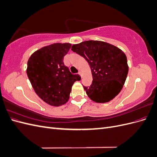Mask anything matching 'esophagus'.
Here are the masks:
<instances>
[{
    "mask_svg": "<svg viewBox=\"0 0 157 157\" xmlns=\"http://www.w3.org/2000/svg\"><path fill=\"white\" fill-rule=\"evenodd\" d=\"M78 74L81 76V77H82V71H78Z\"/></svg>",
    "mask_w": 157,
    "mask_h": 157,
    "instance_id": "34e87169",
    "label": "esophagus"
}]
</instances>
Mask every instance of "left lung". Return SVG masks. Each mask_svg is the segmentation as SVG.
I'll use <instances>...</instances> for the list:
<instances>
[{"label": "left lung", "instance_id": "8db88e82", "mask_svg": "<svg viewBox=\"0 0 157 157\" xmlns=\"http://www.w3.org/2000/svg\"><path fill=\"white\" fill-rule=\"evenodd\" d=\"M71 50L90 65L92 83L83 87L92 101L106 103L120 93L128 73L127 58L121 49L105 42L86 40L73 45Z\"/></svg>", "mask_w": 157, "mask_h": 157}]
</instances>
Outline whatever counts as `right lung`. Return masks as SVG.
<instances>
[{"label": "right lung", "mask_w": 157, "mask_h": 157, "mask_svg": "<svg viewBox=\"0 0 157 157\" xmlns=\"http://www.w3.org/2000/svg\"><path fill=\"white\" fill-rule=\"evenodd\" d=\"M70 43H54L33 53L27 61V75L36 94L52 106L67 103L74 82L80 77L73 75L64 65Z\"/></svg>", "instance_id": "right-lung-1"}]
</instances>
